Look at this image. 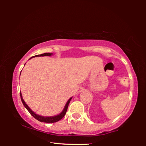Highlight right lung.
Returning a JSON list of instances; mask_svg holds the SVG:
<instances>
[{"mask_svg":"<svg viewBox=\"0 0 146 146\" xmlns=\"http://www.w3.org/2000/svg\"><path fill=\"white\" fill-rule=\"evenodd\" d=\"M53 53H43V54H41V55H35V56H33L31 57L29 59H31V58L33 57H35V56H51L52 55ZM20 95H21V100H22V102H23V105L24 106V107L26 108V110L28 111L29 112V113L33 116V117L36 118V120L40 121V122H46V123H54V122H56L59 121L60 120H61L62 118L64 116H65L66 111H67V110H68V106H69V104H70V101L71 100V98L72 97L70 98V99L68 100V101L66 104V106L65 107H64V110H62V111L60 114L57 115L56 116H53V117H43V116H40V115H38L37 114H36L35 113H34L33 111H32L30 108H29V106L26 104V102H24V100L23 98V96H22V93L21 92H20Z\"/></svg>","mask_w":146,"mask_h":146,"instance_id":"right-lung-1","label":"right lung"}]
</instances>
